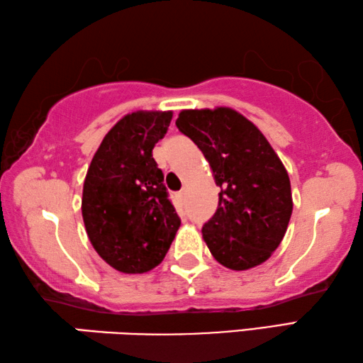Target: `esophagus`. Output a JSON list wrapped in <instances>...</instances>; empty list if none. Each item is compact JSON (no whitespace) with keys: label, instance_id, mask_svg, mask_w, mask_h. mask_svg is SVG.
<instances>
[{"label":"esophagus","instance_id":"1","mask_svg":"<svg viewBox=\"0 0 363 363\" xmlns=\"http://www.w3.org/2000/svg\"><path fill=\"white\" fill-rule=\"evenodd\" d=\"M185 194H186V189H185V188H183V189H182V191H180V193H178V198H180V199H183V198H185Z\"/></svg>","mask_w":363,"mask_h":363}]
</instances>
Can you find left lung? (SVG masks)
I'll return each mask as SVG.
<instances>
[{
    "mask_svg": "<svg viewBox=\"0 0 363 363\" xmlns=\"http://www.w3.org/2000/svg\"><path fill=\"white\" fill-rule=\"evenodd\" d=\"M175 124L198 145L220 186L217 212L202 226L213 258L234 271L264 263L294 211L282 161L258 127L233 108L183 110Z\"/></svg>",
    "mask_w": 363,
    "mask_h": 363,
    "instance_id": "1",
    "label": "left lung"
}]
</instances>
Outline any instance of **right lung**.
Returning a JSON list of instances; mask_svg holds the SVG:
<instances>
[{"label": "right lung", "mask_w": 363, "mask_h": 363, "mask_svg": "<svg viewBox=\"0 0 363 363\" xmlns=\"http://www.w3.org/2000/svg\"><path fill=\"white\" fill-rule=\"evenodd\" d=\"M172 111H133L95 151L82 188V220L95 252L116 271L148 272L162 262L180 228L152 148Z\"/></svg>", "instance_id": "obj_1"}]
</instances>
